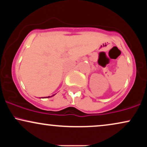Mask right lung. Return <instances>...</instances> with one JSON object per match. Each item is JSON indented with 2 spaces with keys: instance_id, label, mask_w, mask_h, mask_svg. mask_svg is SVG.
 I'll list each match as a JSON object with an SVG mask.
<instances>
[{
  "instance_id": "1",
  "label": "right lung",
  "mask_w": 147,
  "mask_h": 147,
  "mask_svg": "<svg viewBox=\"0 0 147 147\" xmlns=\"http://www.w3.org/2000/svg\"><path fill=\"white\" fill-rule=\"evenodd\" d=\"M55 95H56V94H55V95H52V96H48V97H43V98H47V97H48V98H49V97H53V96H55Z\"/></svg>"
}]
</instances>
